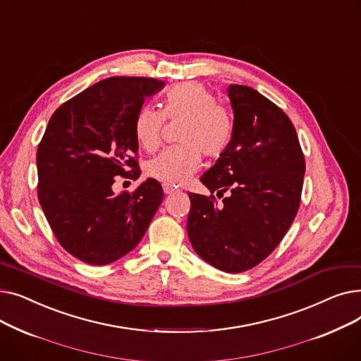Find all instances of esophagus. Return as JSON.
<instances>
[{
	"label": "esophagus",
	"mask_w": 361,
	"mask_h": 361,
	"mask_svg": "<svg viewBox=\"0 0 361 361\" xmlns=\"http://www.w3.org/2000/svg\"><path fill=\"white\" fill-rule=\"evenodd\" d=\"M162 188H164V193L165 195H173L174 192H177V188L173 187V185H169V184H164Z\"/></svg>",
	"instance_id": "esophagus-1"
}]
</instances>
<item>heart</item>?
Masks as SVG:
<instances>
[{
  "mask_svg": "<svg viewBox=\"0 0 361 361\" xmlns=\"http://www.w3.org/2000/svg\"><path fill=\"white\" fill-rule=\"evenodd\" d=\"M164 117L184 118L180 130V146L168 147L147 164V176L169 185H180L200 166V152L218 158L233 139L230 112L215 104L212 92L202 83L185 82L171 87L164 97L162 112L154 106H142L135 120L139 145L154 150L159 145Z\"/></svg>",
  "mask_w": 361,
  "mask_h": 361,
  "instance_id": "b5f03b06",
  "label": "heart"
}]
</instances>
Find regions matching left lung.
<instances>
[{
  "mask_svg": "<svg viewBox=\"0 0 361 361\" xmlns=\"http://www.w3.org/2000/svg\"><path fill=\"white\" fill-rule=\"evenodd\" d=\"M231 143L200 181L222 197L188 193L187 234L214 268L238 274L267 259L291 226L306 162L287 114L257 90L230 85Z\"/></svg>",
  "mask_w": 361,
  "mask_h": 361,
  "instance_id": "obj_1",
  "label": "left lung"
}]
</instances>
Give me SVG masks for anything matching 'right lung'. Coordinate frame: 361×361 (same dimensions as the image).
<instances>
[{"mask_svg":"<svg viewBox=\"0 0 361 361\" xmlns=\"http://www.w3.org/2000/svg\"><path fill=\"white\" fill-rule=\"evenodd\" d=\"M165 86L150 78H109L56 109L37 146V197L63 247L89 264H108L136 247L164 199L147 178L116 195L118 176L137 180L135 120Z\"/></svg>","mask_w":361,"mask_h":361,"instance_id":"right-lung-1","label":"right lung"}]
</instances>
